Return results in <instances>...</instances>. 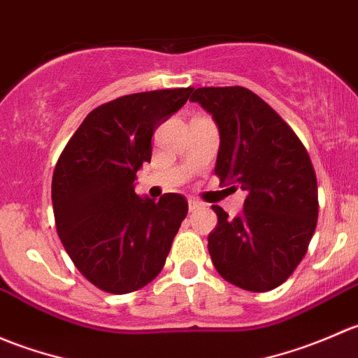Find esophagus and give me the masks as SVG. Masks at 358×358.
<instances>
[{
    "label": "esophagus",
    "instance_id": "obj_1",
    "mask_svg": "<svg viewBox=\"0 0 358 358\" xmlns=\"http://www.w3.org/2000/svg\"><path fill=\"white\" fill-rule=\"evenodd\" d=\"M201 202L199 201H196V199H189V209L190 211H194V209H197V208H201Z\"/></svg>",
    "mask_w": 358,
    "mask_h": 358
}]
</instances>
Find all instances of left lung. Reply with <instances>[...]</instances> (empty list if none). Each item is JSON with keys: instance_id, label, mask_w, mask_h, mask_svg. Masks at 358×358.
<instances>
[{"instance_id": "1", "label": "left lung", "mask_w": 358, "mask_h": 358, "mask_svg": "<svg viewBox=\"0 0 358 358\" xmlns=\"http://www.w3.org/2000/svg\"><path fill=\"white\" fill-rule=\"evenodd\" d=\"M190 100L218 124L215 175L248 192L236 218L213 206V265L241 289H275L299 265L317 227L319 194L308 152L291 126L244 86H204Z\"/></svg>"}]
</instances>
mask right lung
I'll return each mask as SVG.
<instances>
[{"label":"right lung","instance_id":"right-lung-1","mask_svg":"<svg viewBox=\"0 0 358 358\" xmlns=\"http://www.w3.org/2000/svg\"><path fill=\"white\" fill-rule=\"evenodd\" d=\"M192 88L119 96L90 112L55 164V227L76 268L99 289L126 294L159 275L189 211L180 194L157 202L133 190L152 135Z\"/></svg>","mask_w":358,"mask_h":358}]
</instances>
